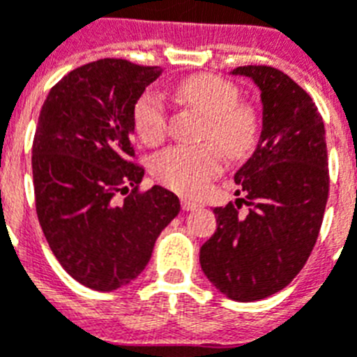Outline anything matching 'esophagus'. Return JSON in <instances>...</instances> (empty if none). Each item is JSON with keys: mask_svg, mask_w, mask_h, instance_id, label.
<instances>
[{"mask_svg": "<svg viewBox=\"0 0 357 357\" xmlns=\"http://www.w3.org/2000/svg\"><path fill=\"white\" fill-rule=\"evenodd\" d=\"M200 207H202L200 202L189 200V198H182V209L184 211H195V209H200Z\"/></svg>", "mask_w": 357, "mask_h": 357, "instance_id": "obj_1", "label": "esophagus"}]
</instances>
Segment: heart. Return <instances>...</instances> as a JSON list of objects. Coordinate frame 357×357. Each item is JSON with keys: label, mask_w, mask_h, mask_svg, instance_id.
Listing matches in <instances>:
<instances>
[{"label": "heart", "mask_w": 357, "mask_h": 357, "mask_svg": "<svg viewBox=\"0 0 357 357\" xmlns=\"http://www.w3.org/2000/svg\"><path fill=\"white\" fill-rule=\"evenodd\" d=\"M175 96L204 116L200 139L211 143L164 148L151 159V173L178 193H197L222 169V151L229 159H239L254 148L259 114L250 103L239 102V89L232 82L214 75L188 78L176 87ZM168 118V107L157 93L143 94L135 103V130L150 146L164 139Z\"/></svg>", "instance_id": "obj_1"}]
</instances>
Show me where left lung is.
Instances as JSON below:
<instances>
[{
    "instance_id": "8db88e82",
    "label": "left lung",
    "mask_w": 357,
    "mask_h": 357,
    "mask_svg": "<svg viewBox=\"0 0 357 357\" xmlns=\"http://www.w3.org/2000/svg\"><path fill=\"white\" fill-rule=\"evenodd\" d=\"M232 75L261 89L263 130L234 175L243 198L214 209L218 227L202 245L200 264L223 295L254 302L286 288L313 252L329 162L324 119L301 85L272 66H241Z\"/></svg>"
}]
</instances>
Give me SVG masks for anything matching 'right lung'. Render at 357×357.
Returning a JSON list of instances; mask_svg holds the SVG:
<instances>
[{
  "label": "right lung",
  "mask_w": 357,
  "mask_h": 357,
  "mask_svg": "<svg viewBox=\"0 0 357 357\" xmlns=\"http://www.w3.org/2000/svg\"><path fill=\"white\" fill-rule=\"evenodd\" d=\"M160 73L125 59L89 62L56 82L40 109L31 146L37 218L62 268L96 291L139 275L181 211L168 189L141 191L144 168L134 160L135 103ZM118 192L128 195L121 204Z\"/></svg>",
  "instance_id": "obj_1"
}]
</instances>
